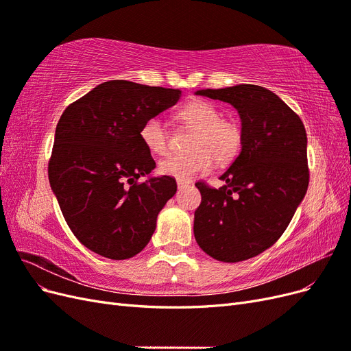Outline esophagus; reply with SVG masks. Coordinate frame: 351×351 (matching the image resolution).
<instances>
[{"label":"esophagus","mask_w":351,"mask_h":351,"mask_svg":"<svg viewBox=\"0 0 351 351\" xmlns=\"http://www.w3.org/2000/svg\"><path fill=\"white\" fill-rule=\"evenodd\" d=\"M190 182H186V180H177V187L178 190H184L186 187H189Z\"/></svg>","instance_id":"1"}]
</instances>
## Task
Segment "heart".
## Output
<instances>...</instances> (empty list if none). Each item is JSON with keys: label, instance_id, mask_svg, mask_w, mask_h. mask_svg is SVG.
Returning a JSON list of instances; mask_svg holds the SVG:
<instances>
[{"label": "heart", "instance_id": "1", "mask_svg": "<svg viewBox=\"0 0 351 351\" xmlns=\"http://www.w3.org/2000/svg\"><path fill=\"white\" fill-rule=\"evenodd\" d=\"M178 117L196 130L189 154L164 158L158 168L161 174L177 180H192L208 171L214 164H227L236 158L241 146L240 127L231 120L221 119V111L210 102L196 99L180 110ZM141 141L151 154L164 155L169 149L168 130L159 117H151L141 127Z\"/></svg>", "mask_w": 351, "mask_h": 351}]
</instances>
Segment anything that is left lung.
Here are the masks:
<instances>
[{
  "label": "left lung",
  "mask_w": 351,
  "mask_h": 351,
  "mask_svg": "<svg viewBox=\"0 0 351 351\" xmlns=\"http://www.w3.org/2000/svg\"><path fill=\"white\" fill-rule=\"evenodd\" d=\"M196 95L237 110L241 151L219 177L224 186L196 183L202 202L195 210V239L217 261H246L281 237L307 192L304 125L280 97L256 84L200 89Z\"/></svg>",
  "instance_id": "obj_1"
}]
</instances>
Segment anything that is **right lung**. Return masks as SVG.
I'll list each match as a JSON object with an SVG mask.
<instances>
[{
    "mask_svg": "<svg viewBox=\"0 0 351 351\" xmlns=\"http://www.w3.org/2000/svg\"><path fill=\"white\" fill-rule=\"evenodd\" d=\"M180 89L110 80L66 108L48 167L52 192L77 240L104 258H133L149 243L176 180L151 176L142 124L176 105ZM148 176L143 184L141 176Z\"/></svg>",
    "mask_w": 351,
    "mask_h": 351,
    "instance_id": "add662e5",
    "label": "right lung"
}]
</instances>
